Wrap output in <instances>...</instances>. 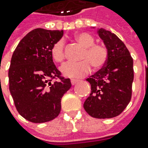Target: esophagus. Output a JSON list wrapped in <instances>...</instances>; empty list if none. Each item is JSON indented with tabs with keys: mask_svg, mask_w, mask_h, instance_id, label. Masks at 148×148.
<instances>
[{
	"mask_svg": "<svg viewBox=\"0 0 148 148\" xmlns=\"http://www.w3.org/2000/svg\"><path fill=\"white\" fill-rule=\"evenodd\" d=\"M78 82H79L78 80H74V79H72V80H71V85H75V84H77V83Z\"/></svg>",
	"mask_w": 148,
	"mask_h": 148,
	"instance_id": "obj_1",
	"label": "esophagus"
}]
</instances>
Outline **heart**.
I'll use <instances>...</instances> for the list:
<instances>
[{"label":"heart","instance_id":"b5f03b06","mask_svg":"<svg viewBox=\"0 0 148 148\" xmlns=\"http://www.w3.org/2000/svg\"><path fill=\"white\" fill-rule=\"evenodd\" d=\"M74 39L83 47V50L78 58L80 62L67 63L62 67L61 71L64 76L72 78L82 77L90 71V66L98 70L105 66L108 59V49L104 44L95 43L94 37L86 32L76 34ZM50 55L55 63L62 64L64 62V43L62 40H58L52 45Z\"/></svg>","mask_w":148,"mask_h":148}]
</instances>
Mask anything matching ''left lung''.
<instances>
[{
	"instance_id": "8db88e82",
	"label": "left lung",
	"mask_w": 148,
	"mask_h": 148,
	"mask_svg": "<svg viewBox=\"0 0 148 148\" xmlns=\"http://www.w3.org/2000/svg\"><path fill=\"white\" fill-rule=\"evenodd\" d=\"M97 33L108 49V59L100 70L86 79L91 92L83 106L93 118L110 119L120 114L131 100L134 60L114 34L104 29Z\"/></svg>"
}]
</instances>
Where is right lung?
I'll use <instances>...</instances> for the list:
<instances>
[{
    "label": "right lung",
    "mask_w": 148,
    "mask_h": 148,
    "mask_svg": "<svg viewBox=\"0 0 148 148\" xmlns=\"http://www.w3.org/2000/svg\"><path fill=\"white\" fill-rule=\"evenodd\" d=\"M62 35L63 30L35 29L20 40L12 55L9 89L19 114L32 123L58 116L62 97L71 88L70 79L61 77L50 55L52 45Z\"/></svg>",
    "instance_id": "obj_1"
}]
</instances>
